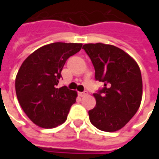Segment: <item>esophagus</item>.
Returning a JSON list of instances; mask_svg holds the SVG:
<instances>
[{
	"label": "esophagus",
	"instance_id": "obj_1",
	"mask_svg": "<svg viewBox=\"0 0 159 159\" xmlns=\"http://www.w3.org/2000/svg\"><path fill=\"white\" fill-rule=\"evenodd\" d=\"M78 94H79V96H81V97L86 96V95H88V91H83V92H79V93H78Z\"/></svg>",
	"mask_w": 159,
	"mask_h": 159
}]
</instances>
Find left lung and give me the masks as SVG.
Returning a JSON list of instances; mask_svg holds the SVG:
<instances>
[{
    "label": "left lung",
    "instance_id": "1",
    "mask_svg": "<svg viewBox=\"0 0 159 159\" xmlns=\"http://www.w3.org/2000/svg\"><path fill=\"white\" fill-rule=\"evenodd\" d=\"M83 48L93 63L95 80L104 83L93 93L96 106L89 111L97 129L114 132L136 113L142 98L141 73L137 63L122 49L103 43H89Z\"/></svg>",
    "mask_w": 159,
    "mask_h": 159
}]
</instances>
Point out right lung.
<instances>
[{
    "mask_svg": "<svg viewBox=\"0 0 159 159\" xmlns=\"http://www.w3.org/2000/svg\"><path fill=\"white\" fill-rule=\"evenodd\" d=\"M82 43L54 42L28 56L15 80L17 98L23 111L39 127L52 129L65 123L77 93L66 86L57 89L66 60Z\"/></svg>",
    "mask_w": 159,
    "mask_h": 159,
    "instance_id": "right-lung-1",
    "label": "right lung"
}]
</instances>
